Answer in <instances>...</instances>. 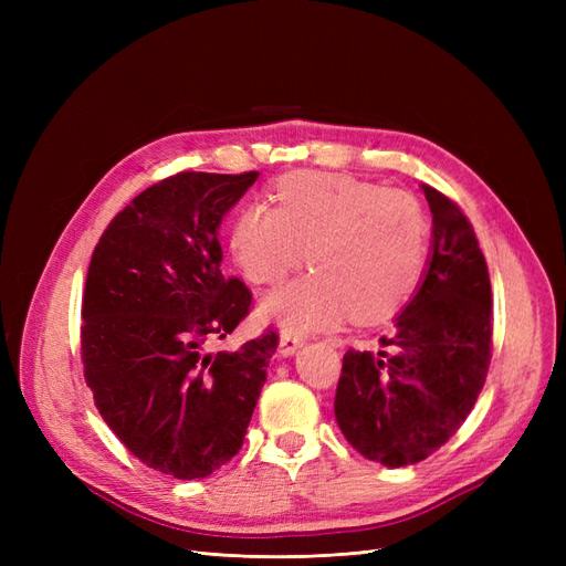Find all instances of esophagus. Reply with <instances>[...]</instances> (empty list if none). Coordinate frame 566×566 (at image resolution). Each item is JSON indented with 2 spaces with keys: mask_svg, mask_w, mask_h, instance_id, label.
<instances>
[{
  "mask_svg": "<svg viewBox=\"0 0 566 566\" xmlns=\"http://www.w3.org/2000/svg\"><path fill=\"white\" fill-rule=\"evenodd\" d=\"M300 347H302V337H297V335H293V333H283V335H281L279 352H281L283 356H293Z\"/></svg>",
  "mask_w": 566,
  "mask_h": 566,
  "instance_id": "obj_1",
  "label": "esophagus"
}]
</instances>
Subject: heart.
Segmentation results:
<instances>
[{
	"label": "heart",
	"instance_id": "obj_1",
	"mask_svg": "<svg viewBox=\"0 0 566 566\" xmlns=\"http://www.w3.org/2000/svg\"><path fill=\"white\" fill-rule=\"evenodd\" d=\"M273 202H252L231 227V254L254 285H276L310 250L314 271L262 302L287 333L391 316L416 293L427 252L420 202L399 188L325 172L287 175Z\"/></svg>",
	"mask_w": 566,
	"mask_h": 566
}]
</instances>
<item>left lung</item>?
Wrapping results in <instances>:
<instances>
[{
  "instance_id": "8db88e82",
  "label": "left lung",
  "mask_w": 566,
  "mask_h": 566,
  "mask_svg": "<svg viewBox=\"0 0 566 566\" xmlns=\"http://www.w3.org/2000/svg\"><path fill=\"white\" fill-rule=\"evenodd\" d=\"M432 212L424 279L394 321L387 352L342 358L335 418L368 460H424L465 422L491 364V281L474 229L458 205L422 184Z\"/></svg>"
}]
</instances>
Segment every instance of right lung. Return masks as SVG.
Listing matches in <instances>:
<instances>
[{
  "label": "right lung",
  "mask_w": 566,
  "mask_h": 566,
  "mask_svg": "<svg viewBox=\"0 0 566 566\" xmlns=\"http://www.w3.org/2000/svg\"><path fill=\"white\" fill-rule=\"evenodd\" d=\"M260 172H179L117 212L82 297V364L101 418L144 465L202 479L241 451L279 335L205 352L250 314L219 224Z\"/></svg>",
  "instance_id": "add662e5"
}]
</instances>
